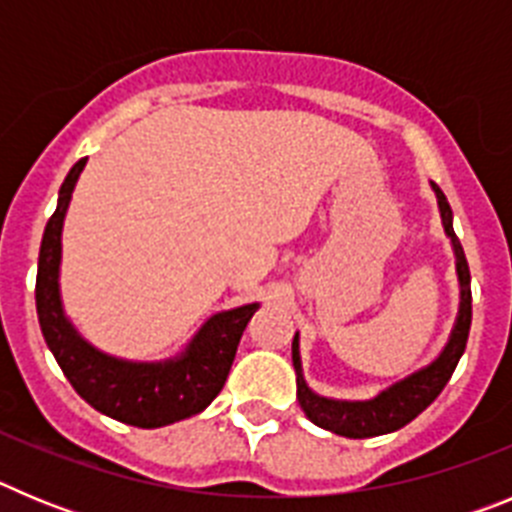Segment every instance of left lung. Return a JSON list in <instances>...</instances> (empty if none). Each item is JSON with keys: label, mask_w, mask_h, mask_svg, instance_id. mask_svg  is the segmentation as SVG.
<instances>
[{"label": "left lung", "mask_w": 512, "mask_h": 512, "mask_svg": "<svg viewBox=\"0 0 512 512\" xmlns=\"http://www.w3.org/2000/svg\"><path fill=\"white\" fill-rule=\"evenodd\" d=\"M433 192H436L438 210H441L443 230H446V235L451 238V246H454L456 274H459L461 287L459 315H456L449 343L443 346L438 359H433L431 364L413 372L410 377L400 379L392 387L382 390L372 400H330V397L315 395L307 387L305 377H302L300 336H295V341H292V364H295L297 372V400H300V408L305 410L307 418L320 425V428H325V431L346 438H372L408 425L441 395V390L454 374L456 364H459L461 354H464V348H467L469 325H472V287H469L472 277H469L464 248H461L454 225H451V207L446 202V194L436 184H433Z\"/></svg>", "instance_id": "left-lung-1"}]
</instances>
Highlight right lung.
Here are the masks:
<instances>
[{
	"mask_svg": "<svg viewBox=\"0 0 512 512\" xmlns=\"http://www.w3.org/2000/svg\"><path fill=\"white\" fill-rule=\"evenodd\" d=\"M87 158L71 166L58 192L56 212L45 225L35 279V307L43 338L76 392L99 413L135 428H161L192 418L220 395L243 330L259 302L212 315L182 354L166 361H128L104 354L76 333L61 302V233Z\"/></svg>",
	"mask_w": 512,
	"mask_h": 512,
	"instance_id": "right-lung-1",
	"label": "right lung"
}]
</instances>
